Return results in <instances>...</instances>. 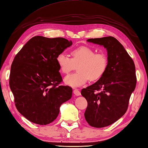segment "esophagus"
<instances>
[{"label":"esophagus","instance_id":"1","mask_svg":"<svg viewBox=\"0 0 148 148\" xmlns=\"http://www.w3.org/2000/svg\"><path fill=\"white\" fill-rule=\"evenodd\" d=\"M73 94L75 95H77V96H79V95H81V92H80L79 90L77 89H75L73 90Z\"/></svg>","mask_w":148,"mask_h":148}]
</instances>
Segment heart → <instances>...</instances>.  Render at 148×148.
<instances>
[{"label": "heart", "instance_id": "obj_1", "mask_svg": "<svg viewBox=\"0 0 148 148\" xmlns=\"http://www.w3.org/2000/svg\"><path fill=\"white\" fill-rule=\"evenodd\" d=\"M71 58L64 53L56 56V63L63 74L68 75L76 68L77 71L64 79V82L71 87L81 86L90 80L95 81L101 78L107 68V56L95 53L92 48L81 46L71 52Z\"/></svg>", "mask_w": 148, "mask_h": 148}]
</instances>
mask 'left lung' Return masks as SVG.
<instances>
[{
	"mask_svg": "<svg viewBox=\"0 0 148 148\" xmlns=\"http://www.w3.org/2000/svg\"><path fill=\"white\" fill-rule=\"evenodd\" d=\"M87 41L103 46L107 51L108 64L104 75L81 90L88 102L84 113L88 123L94 127H105L116 122L127 110L136 84L135 66L123 46L112 36Z\"/></svg>",
	"mask_w": 148,
	"mask_h": 148,
	"instance_id": "8db88e82",
	"label": "left lung"
}]
</instances>
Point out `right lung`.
I'll return each mask as SVG.
<instances>
[{"label": "right lung", "instance_id": "right-lung-1", "mask_svg": "<svg viewBox=\"0 0 148 148\" xmlns=\"http://www.w3.org/2000/svg\"><path fill=\"white\" fill-rule=\"evenodd\" d=\"M73 44L63 38L37 36L15 56L10 87L17 110L32 123L47 125L55 120L60 107L72 96V88L62 81L56 56Z\"/></svg>", "mask_w": 148, "mask_h": 148}]
</instances>
